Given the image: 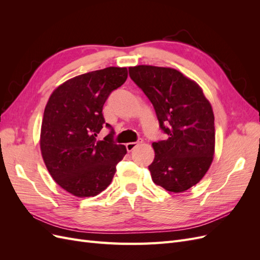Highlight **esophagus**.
<instances>
[{"label":"esophagus","instance_id":"1","mask_svg":"<svg viewBox=\"0 0 260 260\" xmlns=\"http://www.w3.org/2000/svg\"><path fill=\"white\" fill-rule=\"evenodd\" d=\"M141 143H143V140L142 139L138 140L137 142H129V143H127V144H125V148H127L128 152H132V149H135Z\"/></svg>","mask_w":260,"mask_h":260}]
</instances>
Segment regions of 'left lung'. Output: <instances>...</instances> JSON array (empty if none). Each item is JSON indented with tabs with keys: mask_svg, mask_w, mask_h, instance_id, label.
<instances>
[{
	"mask_svg": "<svg viewBox=\"0 0 260 260\" xmlns=\"http://www.w3.org/2000/svg\"><path fill=\"white\" fill-rule=\"evenodd\" d=\"M130 78L154 106L166 140L152 145V180L169 192L180 193L199 183L215 153V117L201 86L178 70L139 65Z\"/></svg>",
	"mask_w": 260,
	"mask_h": 260,
	"instance_id": "1",
	"label": "left lung"
}]
</instances>
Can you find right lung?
Wrapping results in <instances>:
<instances>
[{
	"instance_id": "right-lung-1",
	"label": "right lung",
	"mask_w": 260,
	"mask_h": 260,
	"mask_svg": "<svg viewBox=\"0 0 260 260\" xmlns=\"http://www.w3.org/2000/svg\"><path fill=\"white\" fill-rule=\"evenodd\" d=\"M125 67H107L77 76L54 90L45 106L40 147L45 166L60 187L77 198L95 196L111 184L116 166L127 154L114 142L103 106L127 80ZM105 124L111 132L96 140Z\"/></svg>"
}]
</instances>
